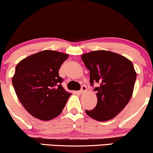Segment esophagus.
I'll return each instance as SVG.
<instances>
[{"instance_id": "obj_1", "label": "esophagus", "mask_w": 153, "mask_h": 153, "mask_svg": "<svg viewBox=\"0 0 153 153\" xmlns=\"http://www.w3.org/2000/svg\"><path fill=\"white\" fill-rule=\"evenodd\" d=\"M86 90H87L86 86H85V85H82L81 87V89L79 91V93H80V94H82V93H84L85 91H86Z\"/></svg>"}]
</instances>
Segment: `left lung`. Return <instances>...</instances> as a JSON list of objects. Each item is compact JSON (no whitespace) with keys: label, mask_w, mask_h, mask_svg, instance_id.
I'll return each mask as SVG.
<instances>
[{"label":"left lung","mask_w":153,"mask_h":153,"mask_svg":"<svg viewBox=\"0 0 153 153\" xmlns=\"http://www.w3.org/2000/svg\"><path fill=\"white\" fill-rule=\"evenodd\" d=\"M90 71V83L97 85V104L94 109L85 110L91 118L108 121L124 109L130 100L137 74L132 62L120 54L98 50L81 56Z\"/></svg>","instance_id":"left-lung-1"}]
</instances>
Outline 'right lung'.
Listing matches in <instances>:
<instances>
[{"mask_svg":"<svg viewBox=\"0 0 153 153\" xmlns=\"http://www.w3.org/2000/svg\"><path fill=\"white\" fill-rule=\"evenodd\" d=\"M67 54L44 50L22 59L12 78L17 97L35 118L48 121L61 114L71 94L61 85L59 69Z\"/></svg>","mask_w":153,"mask_h":153,"instance_id":"1","label":"right lung"}]
</instances>
